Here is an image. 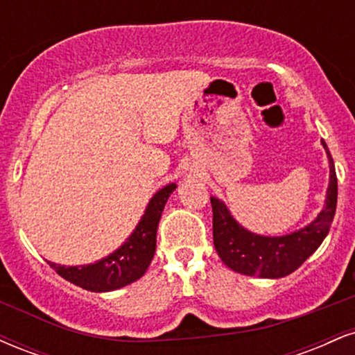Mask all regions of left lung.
Instances as JSON below:
<instances>
[{
  "label": "left lung",
  "instance_id": "obj_1",
  "mask_svg": "<svg viewBox=\"0 0 355 355\" xmlns=\"http://www.w3.org/2000/svg\"><path fill=\"white\" fill-rule=\"evenodd\" d=\"M331 165L327 200L311 225L284 237H262L240 227L217 198H210L214 211V245L222 262L232 270L250 277L279 279L297 270L324 242L337 207V175L327 145L322 140Z\"/></svg>",
  "mask_w": 355,
  "mask_h": 355
}]
</instances>
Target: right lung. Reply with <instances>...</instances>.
I'll return each mask as SVG.
<instances>
[{"label": "right lung", "instance_id": "1", "mask_svg": "<svg viewBox=\"0 0 355 355\" xmlns=\"http://www.w3.org/2000/svg\"><path fill=\"white\" fill-rule=\"evenodd\" d=\"M175 187H177L175 183H170L165 189L155 193L132 237L118 250L110 254L107 259L80 267H64L48 262L50 267L55 268L56 274L67 279L68 282L92 292L116 291V288L135 282L145 274L152 262L155 248H157L158 222H160L162 211H164L165 203Z\"/></svg>", "mask_w": 355, "mask_h": 355}]
</instances>
